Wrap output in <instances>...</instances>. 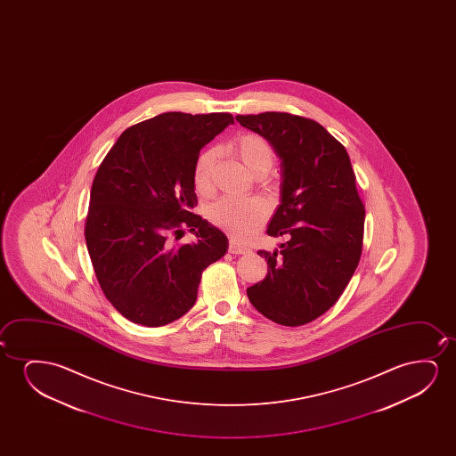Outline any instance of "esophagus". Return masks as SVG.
Segmentation results:
<instances>
[{
	"mask_svg": "<svg viewBox=\"0 0 456 456\" xmlns=\"http://www.w3.org/2000/svg\"><path fill=\"white\" fill-rule=\"evenodd\" d=\"M229 252L235 254V256H241V254H249V248H244L241 244H238L235 240L229 241Z\"/></svg>",
	"mask_w": 456,
	"mask_h": 456,
	"instance_id": "obj_1",
	"label": "esophagus"
}]
</instances>
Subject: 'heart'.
<instances>
[{"mask_svg":"<svg viewBox=\"0 0 456 456\" xmlns=\"http://www.w3.org/2000/svg\"><path fill=\"white\" fill-rule=\"evenodd\" d=\"M232 151L243 162L254 175H268L275 163L274 146L268 138L260 134L248 132L235 138L231 144ZM218 159V151L207 148L202 151L194 163V190L202 196H208L213 191V173ZM269 208L266 200L258 198L250 200H235L223 198L216 200L208 208V219L212 224L227 232L229 235L240 241L249 240L262 229L268 221Z\"/></svg>","mask_w":456,"mask_h":456,"instance_id":"obj_1","label":"heart"}]
</instances>
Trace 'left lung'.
Masks as SVG:
<instances>
[{"mask_svg": "<svg viewBox=\"0 0 456 456\" xmlns=\"http://www.w3.org/2000/svg\"><path fill=\"white\" fill-rule=\"evenodd\" d=\"M237 121L268 138L281 159V206L266 232L288 237L281 250H258L268 275L248 297L275 324H308L337 304L362 256L366 212L349 154L305 117L265 112Z\"/></svg>", "mask_w": 456, "mask_h": 456, "instance_id": "8db88e82", "label": "left lung"}]
</instances>
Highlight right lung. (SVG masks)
Returning <instances> with one entry per match:
<instances>
[{
	"label": "right lung",
	"mask_w": 456,
	"mask_h": 456,
	"mask_svg": "<svg viewBox=\"0 0 456 456\" xmlns=\"http://www.w3.org/2000/svg\"><path fill=\"white\" fill-rule=\"evenodd\" d=\"M231 113L167 112L127 127L94 175L86 241L107 300L126 319L160 327L194 305L202 271L227 252L223 232L191 212L193 171ZM185 230L193 244L175 245Z\"/></svg>",
	"instance_id": "right-lung-1"
}]
</instances>
